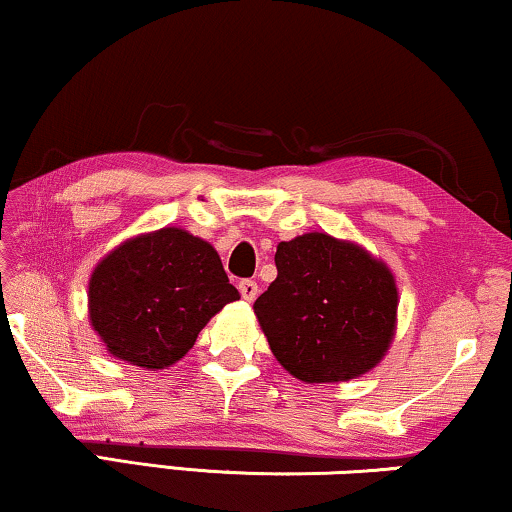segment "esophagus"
Here are the masks:
<instances>
[{
	"label": "esophagus",
	"mask_w": 512,
	"mask_h": 512,
	"mask_svg": "<svg viewBox=\"0 0 512 512\" xmlns=\"http://www.w3.org/2000/svg\"><path fill=\"white\" fill-rule=\"evenodd\" d=\"M237 289H240L242 298L249 300V303H251V300H256V296H258V284L254 282V279H242Z\"/></svg>",
	"instance_id": "esophagus-1"
}]
</instances>
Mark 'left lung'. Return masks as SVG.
Returning <instances> with one entry per match:
<instances>
[{"instance_id": "obj_1", "label": "left lung", "mask_w": 512, "mask_h": 512, "mask_svg": "<svg viewBox=\"0 0 512 512\" xmlns=\"http://www.w3.org/2000/svg\"><path fill=\"white\" fill-rule=\"evenodd\" d=\"M277 279L254 303L272 354L307 384L354 380L387 354L398 291L391 270L354 242L305 233L279 242Z\"/></svg>"}]
</instances>
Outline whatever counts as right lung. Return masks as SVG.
<instances>
[{"label": "right lung", "instance_id": "right-lung-1", "mask_svg": "<svg viewBox=\"0 0 512 512\" xmlns=\"http://www.w3.org/2000/svg\"><path fill=\"white\" fill-rule=\"evenodd\" d=\"M240 300L212 244L181 228L123 242L88 282V317L107 352L160 370L184 359L223 305Z\"/></svg>", "mask_w": 512, "mask_h": 512}]
</instances>
